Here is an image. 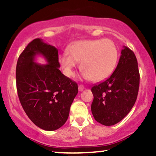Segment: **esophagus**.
<instances>
[{
    "label": "esophagus",
    "mask_w": 156,
    "mask_h": 156,
    "mask_svg": "<svg viewBox=\"0 0 156 156\" xmlns=\"http://www.w3.org/2000/svg\"><path fill=\"white\" fill-rule=\"evenodd\" d=\"M84 89V87L83 85H79L78 86V90L80 91V92H81V91H83Z\"/></svg>",
    "instance_id": "34e87169"
}]
</instances>
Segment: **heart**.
Wrapping results in <instances>:
<instances>
[{"label":"heart","mask_w":156,"mask_h":156,"mask_svg":"<svg viewBox=\"0 0 156 156\" xmlns=\"http://www.w3.org/2000/svg\"><path fill=\"white\" fill-rule=\"evenodd\" d=\"M60 56L64 74L74 76V69L80 62L82 77L86 80L101 81L112 74L117 64V48L109 39L81 40L75 42Z\"/></svg>","instance_id":"1"}]
</instances>
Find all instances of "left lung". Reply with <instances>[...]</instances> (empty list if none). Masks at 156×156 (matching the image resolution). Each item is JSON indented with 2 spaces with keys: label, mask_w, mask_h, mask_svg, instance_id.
I'll list each match as a JSON object with an SVG mask.
<instances>
[{
  "label": "left lung",
  "mask_w": 156,
  "mask_h": 156,
  "mask_svg": "<svg viewBox=\"0 0 156 156\" xmlns=\"http://www.w3.org/2000/svg\"><path fill=\"white\" fill-rule=\"evenodd\" d=\"M139 78L136 57L131 50L123 46L114 72L92 88L94 100L91 110L94 119L111 126L126 117L136 101Z\"/></svg>",
  "instance_id": "obj_1"
}]
</instances>
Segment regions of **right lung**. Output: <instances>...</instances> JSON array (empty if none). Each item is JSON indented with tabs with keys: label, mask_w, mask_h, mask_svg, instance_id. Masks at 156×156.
Returning <instances> with one entry per match:
<instances>
[{
	"label": "right lung",
	"mask_w": 156,
	"mask_h": 156,
	"mask_svg": "<svg viewBox=\"0 0 156 156\" xmlns=\"http://www.w3.org/2000/svg\"><path fill=\"white\" fill-rule=\"evenodd\" d=\"M42 55L48 64L35 62ZM58 49L41 39L31 41L20 55L16 67L19 100L28 118L48 131L58 129L69 117V108L78 92V84L58 68Z\"/></svg>",
	"instance_id": "add662e5"
}]
</instances>
